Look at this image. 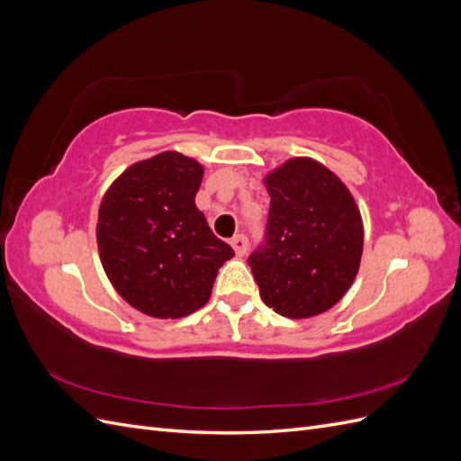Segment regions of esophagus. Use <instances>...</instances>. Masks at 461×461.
Returning a JSON list of instances; mask_svg holds the SVG:
<instances>
[{
    "label": "esophagus",
    "instance_id": "34e87169",
    "mask_svg": "<svg viewBox=\"0 0 461 461\" xmlns=\"http://www.w3.org/2000/svg\"><path fill=\"white\" fill-rule=\"evenodd\" d=\"M230 246L234 248L236 256H244L248 252V239L244 234H236V236H232Z\"/></svg>",
    "mask_w": 461,
    "mask_h": 461
}]
</instances>
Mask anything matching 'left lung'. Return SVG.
Here are the masks:
<instances>
[{
    "label": "left lung",
    "mask_w": 461,
    "mask_h": 461,
    "mask_svg": "<svg viewBox=\"0 0 461 461\" xmlns=\"http://www.w3.org/2000/svg\"><path fill=\"white\" fill-rule=\"evenodd\" d=\"M267 240L249 256L265 305L288 319L325 313L350 290L364 254L352 192L323 163L292 158L269 171Z\"/></svg>",
    "instance_id": "8db88e82"
}]
</instances>
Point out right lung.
Wrapping results in <instances>:
<instances>
[{
    "label": "right lung",
    "instance_id": "add662e5",
    "mask_svg": "<svg viewBox=\"0 0 461 461\" xmlns=\"http://www.w3.org/2000/svg\"><path fill=\"white\" fill-rule=\"evenodd\" d=\"M203 165L180 151L136 161L104 194L95 239L109 283L134 310L178 319L203 308L234 256L196 207Z\"/></svg>",
    "mask_w": 461,
    "mask_h": 461
}]
</instances>
